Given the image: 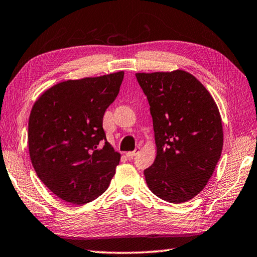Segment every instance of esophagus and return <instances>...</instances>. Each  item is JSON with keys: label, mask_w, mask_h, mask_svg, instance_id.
<instances>
[{"label": "esophagus", "mask_w": 257, "mask_h": 257, "mask_svg": "<svg viewBox=\"0 0 257 257\" xmlns=\"http://www.w3.org/2000/svg\"><path fill=\"white\" fill-rule=\"evenodd\" d=\"M140 152V148H138V149H135L134 151H131V152H127L126 153V157L127 158H130V159H133L135 156H137V154Z\"/></svg>", "instance_id": "34e87169"}]
</instances>
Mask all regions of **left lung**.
<instances>
[{"label":"left lung","mask_w":257,"mask_h":257,"mask_svg":"<svg viewBox=\"0 0 257 257\" xmlns=\"http://www.w3.org/2000/svg\"><path fill=\"white\" fill-rule=\"evenodd\" d=\"M153 119L157 157L144 170L150 190L181 204L195 198L211 178L224 144L216 101L188 71L137 72Z\"/></svg>","instance_id":"obj_1"}]
</instances>
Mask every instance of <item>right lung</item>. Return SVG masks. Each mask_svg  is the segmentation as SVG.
Returning <instances> with one entry per match:
<instances>
[{
    "mask_svg": "<svg viewBox=\"0 0 257 257\" xmlns=\"http://www.w3.org/2000/svg\"><path fill=\"white\" fill-rule=\"evenodd\" d=\"M123 77L117 71L61 81L33 104L28 128L31 163L60 199L84 205L108 188L120 154L106 141L103 117Z\"/></svg>",
    "mask_w": 257,
    "mask_h": 257,
    "instance_id": "add662e5",
    "label": "right lung"
}]
</instances>
